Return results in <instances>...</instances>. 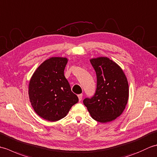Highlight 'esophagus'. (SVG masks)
I'll use <instances>...</instances> for the list:
<instances>
[{
    "mask_svg": "<svg viewBox=\"0 0 157 157\" xmlns=\"http://www.w3.org/2000/svg\"><path fill=\"white\" fill-rule=\"evenodd\" d=\"M78 99H79V101H81L82 100V97H83V94H79L78 96Z\"/></svg>",
    "mask_w": 157,
    "mask_h": 157,
    "instance_id": "1",
    "label": "esophagus"
}]
</instances>
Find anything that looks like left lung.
Instances as JSON below:
<instances>
[{"mask_svg": "<svg viewBox=\"0 0 157 157\" xmlns=\"http://www.w3.org/2000/svg\"><path fill=\"white\" fill-rule=\"evenodd\" d=\"M97 78L94 96L84 100L92 117L100 123L112 121L121 115L128 101V79L118 64L106 56L90 59Z\"/></svg>", "mask_w": 157, "mask_h": 157, "instance_id": "8db88e82", "label": "left lung"}]
</instances>
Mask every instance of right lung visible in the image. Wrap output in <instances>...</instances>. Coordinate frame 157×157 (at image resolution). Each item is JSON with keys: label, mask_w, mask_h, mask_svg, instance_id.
<instances>
[{"label": "right lung", "mask_w": 157, "mask_h": 157, "mask_svg": "<svg viewBox=\"0 0 157 157\" xmlns=\"http://www.w3.org/2000/svg\"><path fill=\"white\" fill-rule=\"evenodd\" d=\"M67 61V58L61 56L46 59L29 80V101L36 114L46 121H56L65 117L78 102L64 75Z\"/></svg>", "instance_id": "right-lung-1"}]
</instances>
